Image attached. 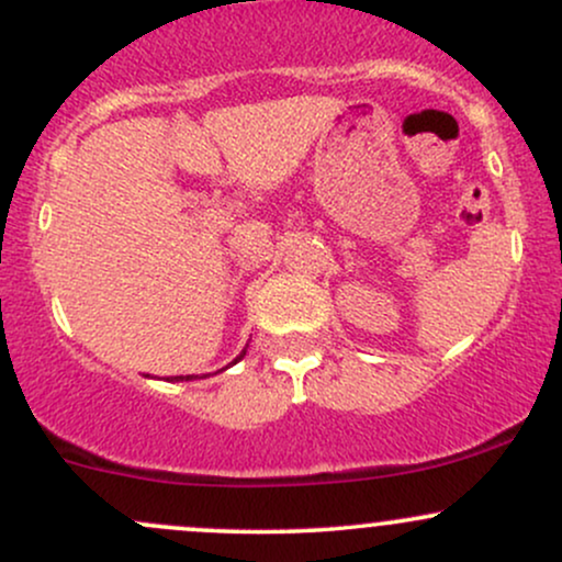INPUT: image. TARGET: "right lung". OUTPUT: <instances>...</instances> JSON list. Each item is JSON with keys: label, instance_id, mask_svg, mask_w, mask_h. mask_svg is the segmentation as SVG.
<instances>
[{"label": "right lung", "instance_id": "obj_1", "mask_svg": "<svg viewBox=\"0 0 562 562\" xmlns=\"http://www.w3.org/2000/svg\"><path fill=\"white\" fill-rule=\"evenodd\" d=\"M245 357V351L240 353V357H237V359H243ZM237 359H235V362H237ZM173 380H190V375H177V378H173Z\"/></svg>", "mask_w": 562, "mask_h": 562}]
</instances>
